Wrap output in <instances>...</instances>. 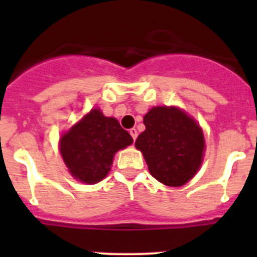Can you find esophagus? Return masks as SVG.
Instances as JSON below:
<instances>
[{
    "instance_id": "1",
    "label": "esophagus",
    "mask_w": 257,
    "mask_h": 257,
    "mask_svg": "<svg viewBox=\"0 0 257 257\" xmlns=\"http://www.w3.org/2000/svg\"><path fill=\"white\" fill-rule=\"evenodd\" d=\"M130 135L133 136L134 140H135L136 138H138V131H136V128H131V130H130Z\"/></svg>"
}]
</instances>
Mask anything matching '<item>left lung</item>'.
I'll return each instance as SVG.
<instances>
[{"instance_id": "8db88e82", "label": "left lung", "mask_w": 257, "mask_h": 257, "mask_svg": "<svg viewBox=\"0 0 257 257\" xmlns=\"http://www.w3.org/2000/svg\"><path fill=\"white\" fill-rule=\"evenodd\" d=\"M145 131L135 147L144 156L154 179L181 187L198 171L205 139L201 127L178 108L154 106L144 115Z\"/></svg>"}]
</instances>
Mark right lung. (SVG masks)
Listing matches in <instances>:
<instances>
[{"instance_id":"obj_1","label":"right lung","mask_w":257,"mask_h":257,"mask_svg":"<svg viewBox=\"0 0 257 257\" xmlns=\"http://www.w3.org/2000/svg\"><path fill=\"white\" fill-rule=\"evenodd\" d=\"M133 142L115 118L105 117L99 109H92L61 136L60 153L77 180L95 184L108 175L115 152Z\"/></svg>"}]
</instances>
